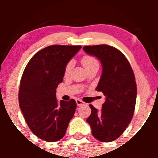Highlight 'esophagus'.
Instances as JSON below:
<instances>
[{"instance_id": "obj_1", "label": "esophagus", "mask_w": 158, "mask_h": 158, "mask_svg": "<svg viewBox=\"0 0 158 158\" xmlns=\"http://www.w3.org/2000/svg\"><path fill=\"white\" fill-rule=\"evenodd\" d=\"M76 102H77V106H84V105H85V103L83 102V101H81V99H76Z\"/></svg>"}]
</instances>
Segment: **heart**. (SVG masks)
<instances>
[{
    "label": "heart",
    "mask_w": 158,
    "mask_h": 158,
    "mask_svg": "<svg viewBox=\"0 0 158 158\" xmlns=\"http://www.w3.org/2000/svg\"><path fill=\"white\" fill-rule=\"evenodd\" d=\"M81 63H82L83 66L85 67V68L86 69V70H90V69L93 68H98L99 69V62L94 56H90V55H85L81 58ZM73 67V61L70 60L68 62V64H66L64 68V76L65 77H68L70 74V71H71L72 68Z\"/></svg>",
    "instance_id": "b5f03b06"
}]
</instances>
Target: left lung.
<instances>
[{
  "label": "left lung",
  "instance_id": "1",
  "mask_svg": "<svg viewBox=\"0 0 158 158\" xmlns=\"http://www.w3.org/2000/svg\"><path fill=\"white\" fill-rule=\"evenodd\" d=\"M83 50L101 61L102 73L96 90L106 97L100 111L89 105L91 114L87 122L94 138L111 142L121 136L133 117L137 98L135 74L126 56L114 47L99 44Z\"/></svg>",
  "mask_w": 158,
  "mask_h": 158
}]
</instances>
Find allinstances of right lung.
Returning <instances> with one entry per match:
<instances>
[{
  "mask_svg": "<svg viewBox=\"0 0 158 158\" xmlns=\"http://www.w3.org/2000/svg\"><path fill=\"white\" fill-rule=\"evenodd\" d=\"M81 46L51 45L32 57L20 82L19 106L35 136L47 142L64 137L77 108L73 99L58 102L56 89L62 82L64 68Z\"/></svg>",
  "mask_w": 158,
  "mask_h": 158,
  "instance_id": "add662e5",
  "label": "right lung"
}]
</instances>
